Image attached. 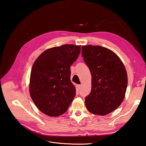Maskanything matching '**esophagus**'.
<instances>
[{"label": "esophagus", "instance_id": "obj_1", "mask_svg": "<svg viewBox=\"0 0 146 146\" xmlns=\"http://www.w3.org/2000/svg\"><path fill=\"white\" fill-rule=\"evenodd\" d=\"M77 86H78V89H81V86L80 84H78V85Z\"/></svg>", "mask_w": 146, "mask_h": 146}]
</instances>
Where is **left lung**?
Instances as JSON below:
<instances>
[{
  "label": "left lung",
  "mask_w": 146,
  "mask_h": 146,
  "mask_svg": "<svg viewBox=\"0 0 146 146\" xmlns=\"http://www.w3.org/2000/svg\"><path fill=\"white\" fill-rule=\"evenodd\" d=\"M82 56L92 76L91 91L85 98L91 113L106 115L116 110L125 98L126 71L113 52L100 46H83Z\"/></svg>",
  "instance_id": "obj_1"
}]
</instances>
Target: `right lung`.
Returning <instances> with one entry per match:
<instances>
[{
  "instance_id": "right-lung-1",
  "label": "right lung",
  "mask_w": 146,
  "mask_h": 146,
  "mask_svg": "<svg viewBox=\"0 0 146 146\" xmlns=\"http://www.w3.org/2000/svg\"><path fill=\"white\" fill-rule=\"evenodd\" d=\"M81 46L65 44L45 50L33 65L29 83L31 99L41 112L57 117L68 110L76 96L70 80V66L80 55Z\"/></svg>"
}]
</instances>
